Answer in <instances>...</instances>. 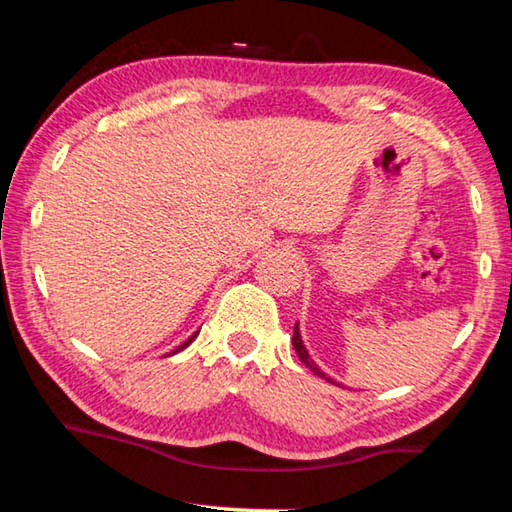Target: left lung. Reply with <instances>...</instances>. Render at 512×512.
<instances>
[{
    "label": "left lung",
    "mask_w": 512,
    "mask_h": 512,
    "mask_svg": "<svg viewBox=\"0 0 512 512\" xmlns=\"http://www.w3.org/2000/svg\"><path fill=\"white\" fill-rule=\"evenodd\" d=\"M293 348H296V354H298V359L302 361V363H305V366L311 370V372H314V375H318V377H323V379H327V381H332V379H329L327 375H325V372L323 370H320L318 366H316V363H314V359H311L309 357V352H307V348H305V345H302V339H300V332H298V323H296V327H293ZM332 384H334V381H332Z\"/></svg>",
    "instance_id": "1"
}]
</instances>
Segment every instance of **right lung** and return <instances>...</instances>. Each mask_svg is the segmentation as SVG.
Returning <instances> with one entry per match:
<instances>
[{
  "instance_id": "obj_1",
  "label": "right lung",
  "mask_w": 512,
  "mask_h": 512,
  "mask_svg": "<svg viewBox=\"0 0 512 512\" xmlns=\"http://www.w3.org/2000/svg\"><path fill=\"white\" fill-rule=\"evenodd\" d=\"M194 339H196V334H194V336H192V339H189V341H185V343H183V345H180V348H178V350H183V348H187V345H189V343H192V341H194ZM178 350H176V352H178Z\"/></svg>"
}]
</instances>
